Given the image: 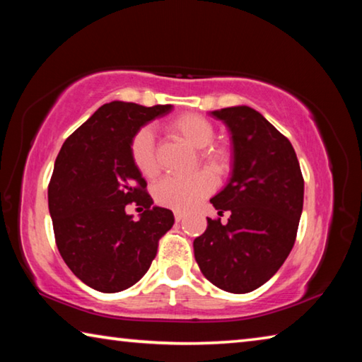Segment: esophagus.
<instances>
[{
	"label": "esophagus",
	"instance_id": "1",
	"mask_svg": "<svg viewBox=\"0 0 362 362\" xmlns=\"http://www.w3.org/2000/svg\"><path fill=\"white\" fill-rule=\"evenodd\" d=\"M174 217H175V222H182V220L185 218V214L180 212V211H175L174 212Z\"/></svg>",
	"mask_w": 362,
	"mask_h": 362
}]
</instances>
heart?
<instances>
[{
	"label": "heart",
	"mask_w": 362,
	"mask_h": 362,
	"mask_svg": "<svg viewBox=\"0 0 362 362\" xmlns=\"http://www.w3.org/2000/svg\"><path fill=\"white\" fill-rule=\"evenodd\" d=\"M170 132L183 140L188 146L201 150L199 161L214 174H223L228 168V156L218 148H209L214 140V127L209 121L199 115L187 113L177 116L169 124ZM131 156L137 170L145 177H155L158 166L155 158V137L150 127L140 129L132 139ZM214 179L211 174L198 173L187 180L164 179L153 188V196L158 204L177 211H188L199 203L204 196L214 189Z\"/></svg>",
	"instance_id": "obj_1"
}]
</instances>
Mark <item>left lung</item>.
<instances>
[{
	"instance_id": "left-lung-1",
	"label": "left lung",
	"mask_w": 362,
	"mask_h": 362,
	"mask_svg": "<svg viewBox=\"0 0 362 362\" xmlns=\"http://www.w3.org/2000/svg\"><path fill=\"white\" fill-rule=\"evenodd\" d=\"M228 127L231 174L211 198L228 223L207 218L193 241L204 276L231 293L252 292L283 265L296 243L303 209V177L292 144L247 105L209 112Z\"/></svg>"
}]
</instances>
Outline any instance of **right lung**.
Listing matches in <instances>:
<instances>
[{"label":"right lung","instance_id":"right-lung-1","mask_svg":"<svg viewBox=\"0 0 362 362\" xmlns=\"http://www.w3.org/2000/svg\"><path fill=\"white\" fill-rule=\"evenodd\" d=\"M173 108L105 103L59 151L47 189L54 235L66 267L95 291L136 284L156 257L159 238L173 228V211L153 206L131 156L134 136ZM129 202L146 207L139 221L125 212Z\"/></svg>","mask_w":362,"mask_h":362}]
</instances>
